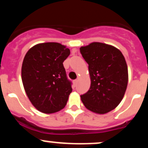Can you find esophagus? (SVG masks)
<instances>
[{"label": "esophagus", "mask_w": 148, "mask_h": 148, "mask_svg": "<svg viewBox=\"0 0 148 148\" xmlns=\"http://www.w3.org/2000/svg\"><path fill=\"white\" fill-rule=\"evenodd\" d=\"M77 83H78V80L77 79L74 80V81H73V84H74V86H76V85H77Z\"/></svg>", "instance_id": "obj_1"}]
</instances>
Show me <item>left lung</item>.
I'll use <instances>...</instances> for the list:
<instances>
[{"label": "left lung", "mask_w": 148, "mask_h": 148, "mask_svg": "<svg viewBox=\"0 0 148 148\" xmlns=\"http://www.w3.org/2000/svg\"><path fill=\"white\" fill-rule=\"evenodd\" d=\"M80 52L86 62L90 76L89 90L81 95L90 111L104 114L118 106L128 83V69L119 49L101 42L81 47Z\"/></svg>", "instance_id": "obj_1"}]
</instances>
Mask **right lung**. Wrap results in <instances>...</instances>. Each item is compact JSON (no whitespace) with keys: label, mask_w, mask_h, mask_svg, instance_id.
I'll list each match as a JSON object with an SVG mask.
<instances>
[{"label":"right lung","mask_w":148,"mask_h":148,"mask_svg":"<svg viewBox=\"0 0 148 148\" xmlns=\"http://www.w3.org/2000/svg\"><path fill=\"white\" fill-rule=\"evenodd\" d=\"M70 51L56 42L34 46L25 54L21 67L23 87L38 111L53 113L65 106L72 91L62 62Z\"/></svg>","instance_id":"1"}]
</instances>
